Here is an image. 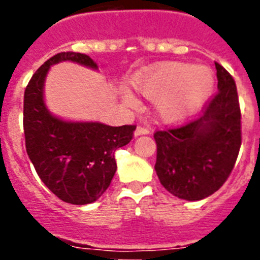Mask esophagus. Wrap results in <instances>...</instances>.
<instances>
[{
    "label": "esophagus",
    "mask_w": 260,
    "mask_h": 260,
    "mask_svg": "<svg viewBox=\"0 0 260 260\" xmlns=\"http://www.w3.org/2000/svg\"><path fill=\"white\" fill-rule=\"evenodd\" d=\"M146 134H150V130H148V128L143 127V126H138V127L135 128L134 137H139V135H146Z\"/></svg>",
    "instance_id": "obj_1"
}]
</instances>
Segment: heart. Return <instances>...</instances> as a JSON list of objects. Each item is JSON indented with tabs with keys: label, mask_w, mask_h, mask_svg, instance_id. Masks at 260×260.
<instances>
[{
	"label": "heart",
	"mask_w": 260,
	"mask_h": 260,
	"mask_svg": "<svg viewBox=\"0 0 260 260\" xmlns=\"http://www.w3.org/2000/svg\"><path fill=\"white\" fill-rule=\"evenodd\" d=\"M135 91L155 99V109L164 122H180L195 113L207 102L213 89V77L204 66H189L180 62L164 63L138 73L132 80ZM128 107L137 105L130 92L123 93Z\"/></svg>",
	"instance_id": "heart-1"
}]
</instances>
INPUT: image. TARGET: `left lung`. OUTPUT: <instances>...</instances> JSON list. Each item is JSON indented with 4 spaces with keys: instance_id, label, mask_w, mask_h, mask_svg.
Instances as JSON below:
<instances>
[{
    "instance_id": "1",
    "label": "left lung",
    "mask_w": 260,
    "mask_h": 260,
    "mask_svg": "<svg viewBox=\"0 0 260 260\" xmlns=\"http://www.w3.org/2000/svg\"><path fill=\"white\" fill-rule=\"evenodd\" d=\"M217 89L203 116L177 128L156 132L155 171L174 197L201 201L217 191L241 147V110L232 75L215 62Z\"/></svg>"
}]
</instances>
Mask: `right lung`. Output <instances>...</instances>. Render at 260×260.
Returning a JSON list of instances; mask_svg holds the SVG:
<instances>
[{
  "label": "right lung",
  "instance_id": "obj_1",
  "mask_svg": "<svg viewBox=\"0 0 260 260\" xmlns=\"http://www.w3.org/2000/svg\"><path fill=\"white\" fill-rule=\"evenodd\" d=\"M71 61L98 70L83 53L62 52L45 61L24 91L23 127L26 150L40 180L61 201L88 204L109 187L117 171L114 152L132 141L134 125L66 121L49 112L44 86L50 66Z\"/></svg>",
  "mask_w": 260,
  "mask_h": 260
}]
</instances>
